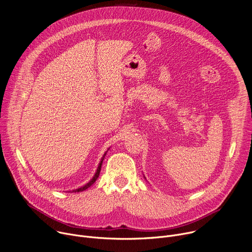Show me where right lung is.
Segmentation results:
<instances>
[{
    "mask_svg": "<svg viewBox=\"0 0 252 252\" xmlns=\"http://www.w3.org/2000/svg\"><path fill=\"white\" fill-rule=\"evenodd\" d=\"M102 160H103V158H102V159H101V161L99 162V165H98V167H97V169H96V172H95V174H94V176L93 177V179L92 181L89 183V184H87L86 186H84L83 188H81V189H76V190H73V191H75V192H80V191H84V190H86L87 189H89L93 184H94V182L96 181V178L98 177V175H99V172H100V168H101V163H102Z\"/></svg>",
    "mask_w": 252,
    "mask_h": 252,
    "instance_id": "obj_1",
    "label": "right lung"
}]
</instances>
